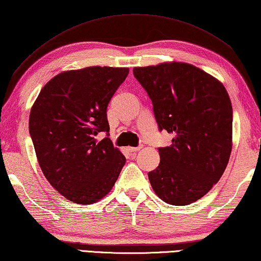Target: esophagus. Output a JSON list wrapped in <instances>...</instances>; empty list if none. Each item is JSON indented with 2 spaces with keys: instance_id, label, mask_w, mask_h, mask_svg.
Segmentation results:
<instances>
[{
  "instance_id": "esophagus-1",
  "label": "esophagus",
  "mask_w": 261,
  "mask_h": 261,
  "mask_svg": "<svg viewBox=\"0 0 261 261\" xmlns=\"http://www.w3.org/2000/svg\"><path fill=\"white\" fill-rule=\"evenodd\" d=\"M141 146H139V147H128V150L129 151H132V153H135V151H139L140 149H141Z\"/></svg>"
}]
</instances>
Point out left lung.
Segmentation results:
<instances>
[{"mask_svg": "<svg viewBox=\"0 0 261 261\" xmlns=\"http://www.w3.org/2000/svg\"><path fill=\"white\" fill-rule=\"evenodd\" d=\"M151 99L160 130L174 134L159 148L161 161L148 177L155 194L172 205H189L219 181L232 149V105L218 79L191 64L134 67Z\"/></svg>", "mask_w": 261, "mask_h": 261, "instance_id": "8db88e82", "label": "left lung"}]
</instances>
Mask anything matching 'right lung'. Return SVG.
Returning a JSON list of instances; mask_svg holds the SVG:
<instances>
[{
    "label": "right lung",
    "mask_w": 261,
    "mask_h": 261,
    "mask_svg": "<svg viewBox=\"0 0 261 261\" xmlns=\"http://www.w3.org/2000/svg\"><path fill=\"white\" fill-rule=\"evenodd\" d=\"M128 67L64 71L45 84L31 107L29 132L45 178L77 204H92L112 190L126 158L108 138L107 106Z\"/></svg>",
    "instance_id": "add662e5"
}]
</instances>
